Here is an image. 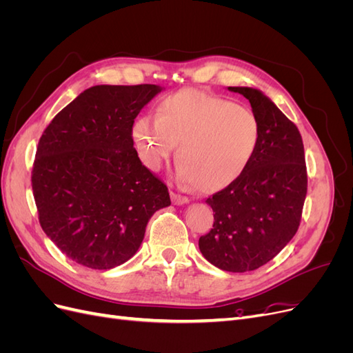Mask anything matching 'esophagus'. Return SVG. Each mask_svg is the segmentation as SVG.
I'll return each instance as SVG.
<instances>
[{
    "label": "esophagus",
    "mask_w": 353,
    "mask_h": 353,
    "mask_svg": "<svg viewBox=\"0 0 353 353\" xmlns=\"http://www.w3.org/2000/svg\"><path fill=\"white\" fill-rule=\"evenodd\" d=\"M170 197H172L174 205H185V203H188V201H190V199H188V197H185V196H179V194H175V193L170 194Z\"/></svg>",
    "instance_id": "obj_1"
}]
</instances>
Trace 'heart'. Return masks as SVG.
<instances>
[{
    "mask_svg": "<svg viewBox=\"0 0 353 353\" xmlns=\"http://www.w3.org/2000/svg\"><path fill=\"white\" fill-rule=\"evenodd\" d=\"M131 134L140 159L153 172L178 145V178L201 191H218L249 168L261 126L250 110L234 101L187 88L160 101L157 117H138Z\"/></svg>",
    "mask_w": 353,
    "mask_h": 353,
    "instance_id": "heart-1",
    "label": "heart"
}]
</instances>
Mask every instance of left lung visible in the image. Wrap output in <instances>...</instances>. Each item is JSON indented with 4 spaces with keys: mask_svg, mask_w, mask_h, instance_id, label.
Segmentation results:
<instances>
[{
    "mask_svg": "<svg viewBox=\"0 0 353 353\" xmlns=\"http://www.w3.org/2000/svg\"><path fill=\"white\" fill-rule=\"evenodd\" d=\"M249 100L261 138L249 168L210 196L213 228L201 236L206 261L228 272H248L270 262L299 228L307 190L305 150L297 126L266 95L228 87Z\"/></svg>",
    "mask_w": 353,
    "mask_h": 353,
    "instance_id": "1",
    "label": "left lung"
}]
</instances>
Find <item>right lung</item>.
Masks as SVG:
<instances>
[{"mask_svg": "<svg viewBox=\"0 0 353 353\" xmlns=\"http://www.w3.org/2000/svg\"><path fill=\"white\" fill-rule=\"evenodd\" d=\"M160 91L152 83L95 85L42 134L32 169L39 223L73 262L112 270L130 261L148 219L170 205L168 187L141 163L131 134Z\"/></svg>", "mask_w": 353, "mask_h": 353, "instance_id": "right-lung-1", "label": "right lung"}]
</instances>
